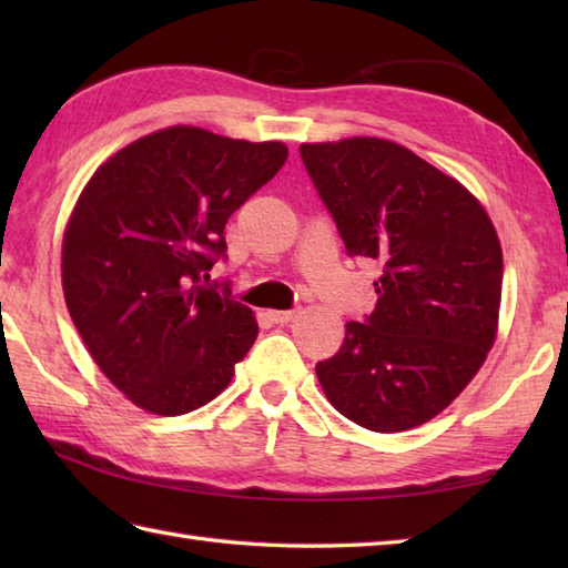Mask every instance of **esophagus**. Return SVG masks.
<instances>
[{
    "mask_svg": "<svg viewBox=\"0 0 568 568\" xmlns=\"http://www.w3.org/2000/svg\"><path fill=\"white\" fill-rule=\"evenodd\" d=\"M297 315H300V310H271L268 312V317L275 324H287V322H293Z\"/></svg>",
    "mask_w": 568,
    "mask_h": 568,
    "instance_id": "1",
    "label": "esophagus"
}]
</instances>
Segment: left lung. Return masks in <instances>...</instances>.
Returning <instances> with one entry per match:
<instances>
[{
	"label": "left lung",
	"instance_id": "obj_1",
	"mask_svg": "<svg viewBox=\"0 0 568 568\" xmlns=\"http://www.w3.org/2000/svg\"><path fill=\"white\" fill-rule=\"evenodd\" d=\"M300 155L352 256L383 265L366 322L320 361L327 400L371 432H405L449 407L498 334L503 248L456 178L400 143L354 136Z\"/></svg>",
	"mask_w": 568,
	"mask_h": 568
}]
</instances>
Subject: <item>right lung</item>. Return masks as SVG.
I'll use <instances>...</instances> for the list:
<instances>
[{
  "label": "right lung",
  "instance_id": "obj_1",
  "mask_svg": "<svg viewBox=\"0 0 568 568\" xmlns=\"http://www.w3.org/2000/svg\"><path fill=\"white\" fill-rule=\"evenodd\" d=\"M281 141L168 126L110 155L63 234V295L100 371L136 407L185 415L214 400L258 336L229 291L202 287L224 226L281 171Z\"/></svg>",
  "mask_w": 568,
  "mask_h": 568
}]
</instances>
